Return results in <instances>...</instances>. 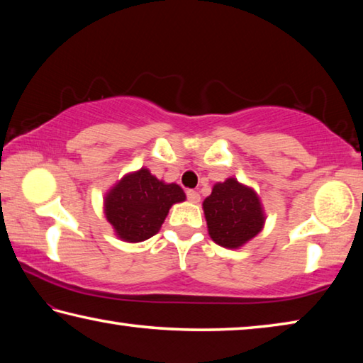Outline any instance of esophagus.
Masks as SVG:
<instances>
[{"mask_svg":"<svg viewBox=\"0 0 363 363\" xmlns=\"http://www.w3.org/2000/svg\"><path fill=\"white\" fill-rule=\"evenodd\" d=\"M187 200L190 203H199L200 201V194L196 190H187Z\"/></svg>","mask_w":363,"mask_h":363,"instance_id":"esophagus-1","label":"esophagus"}]
</instances>
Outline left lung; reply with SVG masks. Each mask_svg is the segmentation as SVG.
Here are the masks:
<instances>
[{
  "label": "left lung",
  "mask_w": 363,
  "mask_h": 363,
  "mask_svg": "<svg viewBox=\"0 0 363 363\" xmlns=\"http://www.w3.org/2000/svg\"><path fill=\"white\" fill-rule=\"evenodd\" d=\"M208 233L224 248H240L262 230L264 210L253 189L229 177L214 184L203 201Z\"/></svg>",
  "instance_id": "1"
}]
</instances>
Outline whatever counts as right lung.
Wrapping results in <instances>:
<instances>
[{
    "label": "right lung",
    "mask_w": 363,
    "mask_h": 363,
    "mask_svg": "<svg viewBox=\"0 0 363 363\" xmlns=\"http://www.w3.org/2000/svg\"><path fill=\"white\" fill-rule=\"evenodd\" d=\"M186 200L177 184L157 179L149 169L126 174L104 199V213L116 237L130 243L144 242L162 227L169 208Z\"/></svg>",
    "instance_id": "obj_1"
}]
</instances>
